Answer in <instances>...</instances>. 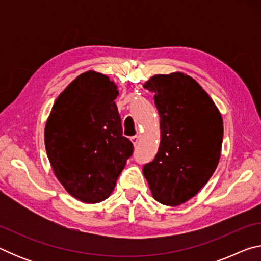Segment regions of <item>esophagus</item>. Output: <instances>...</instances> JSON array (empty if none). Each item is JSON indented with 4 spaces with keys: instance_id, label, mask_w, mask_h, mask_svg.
Returning a JSON list of instances; mask_svg holds the SVG:
<instances>
[{
    "instance_id": "34e87169",
    "label": "esophagus",
    "mask_w": 261,
    "mask_h": 261,
    "mask_svg": "<svg viewBox=\"0 0 261 261\" xmlns=\"http://www.w3.org/2000/svg\"><path fill=\"white\" fill-rule=\"evenodd\" d=\"M131 141H132V144L135 145V146H137V144L139 143V136H134V137H131Z\"/></svg>"
}]
</instances>
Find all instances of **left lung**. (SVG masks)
Here are the masks:
<instances>
[{
  "label": "left lung",
  "mask_w": 261,
  "mask_h": 261,
  "mask_svg": "<svg viewBox=\"0 0 261 261\" xmlns=\"http://www.w3.org/2000/svg\"><path fill=\"white\" fill-rule=\"evenodd\" d=\"M144 87L154 93L161 140L143 173L154 199L178 206L196 196L218 167L222 117L205 90L183 72L155 74Z\"/></svg>",
  "instance_id": "8db88e82"
}]
</instances>
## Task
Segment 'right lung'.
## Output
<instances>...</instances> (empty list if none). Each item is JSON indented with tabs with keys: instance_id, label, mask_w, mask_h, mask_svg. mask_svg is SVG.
<instances>
[{
	"instance_id": "right-lung-1",
	"label": "right lung",
	"mask_w": 261,
	"mask_h": 261,
	"mask_svg": "<svg viewBox=\"0 0 261 261\" xmlns=\"http://www.w3.org/2000/svg\"><path fill=\"white\" fill-rule=\"evenodd\" d=\"M109 77L78 76L56 99L45 127V146L55 176L76 199L87 204L112 194L134 145L123 136Z\"/></svg>"
}]
</instances>
